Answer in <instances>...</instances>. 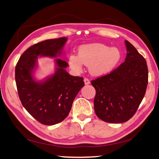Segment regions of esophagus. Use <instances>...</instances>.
Segmentation results:
<instances>
[{
	"label": "esophagus",
	"mask_w": 159,
	"mask_h": 159,
	"mask_svg": "<svg viewBox=\"0 0 159 159\" xmlns=\"http://www.w3.org/2000/svg\"><path fill=\"white\" fill-rule=\"evenodd\" d=\"M84 83H85V85H89L90 83V81L89 79H87V78H85V79H84Z\"/></svg>",
	"instance_id": "esophagus-1"
}]
</instances>
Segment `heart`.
<instances>
[{"label": "heart", "instance_id": "1", "mask_svg": "<svg viewBox=\"0 0 159 159\" xmlns=\"http://www.w3.org/2000/svg\"><path fill=\"white\" fill-rule=\"evenodd\" d=\"M121 58L122 52L119 48L95 43L80 46L79 55H70L69 61L71 68L77 71H81L85 64L89 66L91 74L100 76L111 73Z\"/></svg>", "mask_w": 159, "mask_h": 159}]
</instances>
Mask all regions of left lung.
Returning a JSON list of instances; mask_svg holds the SVG:
<instances>
[{"instance_id": "obj_1", "label": "left lung", "mask_w": 159, "mask_h": 159, "mask_svg": "<svg viewBox=\"0 0 159 159\" xmlns=\"http://www.w3.org/2000/svg\"><path fill=\"white\" fill-rule=\"evenodd\" d=\"M125 61L107 75L91 81L96 95V115L111 123L126 122L133 116L143 99L148 84V68L143 56L125 41Z\"/></svg>"}]
</instances>
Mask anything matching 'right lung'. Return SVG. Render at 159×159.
<instances>
[{
  "mask_svg": "<svg viewBox=\"0 0 159 159\" xmlns=\"http://www.w3.org/2000/svg\"><path fill=\"white\" fill-rule=\"evenodd\" d=\"M66 41L63 37L33 45L21 55L15 67V81L21 104L43 125H52L65 119L75 98L84 86L83 77L69 75L65 70L68 63L60 58L55 59L57 67L55 74L44 81H36L32 75L39 56H60Z\"/></svg>",
  "mask_w": 159,
  "mask_h": 159,
  "instance_id": "right-lung-1",
  "label": "right lung"
}]
</instances>
